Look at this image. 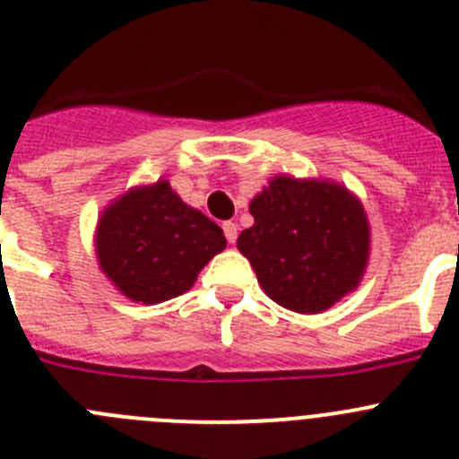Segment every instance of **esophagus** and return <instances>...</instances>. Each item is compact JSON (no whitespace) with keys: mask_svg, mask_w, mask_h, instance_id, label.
Masks as SVG:
<instances>
[{"mask_svg":"<svg viewBox=\"0 0 459 459\" xmlns=\"http://www.w3.org/2000/svg\"><path fill=\"white\" fill-rule=\"evenodd\" d=\"M222 232H225L227 241H230V243H237V238H238V227H237V222H232V221L222 222Z\"/></svg>","mask_w":459,"mask_h":459,"instance_id":"esophagus-1","label":"esophagus"}]
</instances>
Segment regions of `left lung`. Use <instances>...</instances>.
Segmentation results:
<instances>
[{"label": "left lung", "mask_w": 459, "mask_h": 459, "mask_svg": "<svg viewBox=\"0 0 459 459\" xmlns=\"http://www.w3.org/2000/svg\"><path fill=\"white\" fill-rule=\"evenodd\" d=\"M255 225L237 247L270 299L320 313L358 286L369 255V225L344 186L279 176L250 203Z\"/></svg>", "instance_id": "8db88e82"}]
</instances>
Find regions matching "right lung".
Returning a JSON list of instances; mask_svg holds the SVG:
<instances>
[{
	"mask_svg": "<svg viewBox=\"0 0 459 459\" xmlns=\"http://www.w3.org/2000/svg\"><path fill=\"white\" fill-rule=\"evenodd\" d=\"M222 230L160 180L121 195L99 221V265L126 298L160 304L194 286L225 250Z\"/></svg>",
	"mask_w": 459,
	"mask_h": 459,
	"instance_id": "obj_1",
	"label": "right lung"
}]
</instances>
